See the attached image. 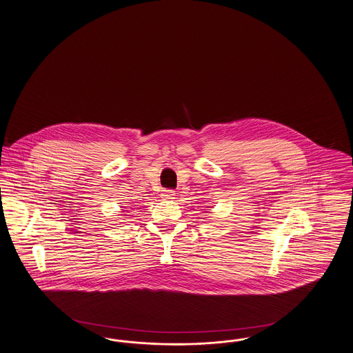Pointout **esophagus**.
Wrapping results in <instances>:
<instances>
[{
  "label": "esophagus",
  "mask_w": 353,
  "mask_h": 353,
  "mask_svg": "<svg viewBox=\"0 0 353 353\" xmlns=\"http://www.w3.org/2000/svg\"><path fill=\"white\" fill-rule=\"evenodd\" d=\"M161 196H162L163 199H166V201H171V199H174L175 192H174L172 190H163L162 194H161Z\"/></svg>",
  "instance_id": "34e87169"
}]
</instances>
